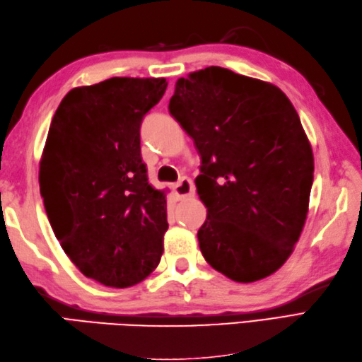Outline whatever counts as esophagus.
<instances>
[{
  "instance_id": "1",
  "label": "esophagus",
  "mask_w": 362,
  "mask_h": 362,
  "mask_svg": "<svg viewBox=\"0 0 362 362\" xmlns=\"http://www.w3.org/2000/svg\"><path fill=\"white\" fill-rule=\"evenodd\" d=\"M174 194L177 196V199H189L196 194V188H194V183L191 179H187V177H183L182 180H179L174 185Z\"/></svg>"
}]
</instances>
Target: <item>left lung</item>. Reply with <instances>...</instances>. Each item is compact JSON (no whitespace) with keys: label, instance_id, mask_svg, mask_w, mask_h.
Returning <instances> with one entry per match:
<instances>
[{"label":"left lung","instance_id":"1","mask_svg":"<svg viewBox=\"0 0 362 362\" xmlns=\"http://www.w3.org/2000/svg\"><path fill=\"white\" fill-rule=\"evenodd\" d=\"M169 113L201 157L204 258L250 283L283 266L305 226L314 158L298 115L272 83L209 66L175 82Z\"/></svg>","mask_w":362,"mask_h":362}]
</instances>
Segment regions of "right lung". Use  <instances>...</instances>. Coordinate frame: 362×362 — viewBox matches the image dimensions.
Instances as JSON below:
<instances>
[{"label": "right lung", "mask_w": 362, "mask_h": 362, "mask_svg": "<svg viewBox=\"0 0 362 362\" xmlns=\"http://www.w3.org/2000/svg\"><path fill=\"white\" fill-rule=\"evenodd\" d=\"M166 87L112 78L73 88L46 138L38 182L49 224L79 271L105 286L140 283L163 253L168 191L148 180L140 129Z\"/></svg>", "instance_id": "right-lung-1"}]
</instances>
